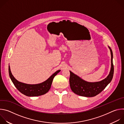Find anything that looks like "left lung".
Segmentation results:
<instances>
[{"mask_svg": "<svg viewBox=\"0 0 124 124\" xmlns=\"http://www.w3.org/2000/svg\"><path fill=\"white\" fill-rule=\"evenodd\" d=\"M111 53V69L108 76L101 81L95 82L86 81L71 71L70 72V85L72 91L78 95L86 97H93L100 93L111 82L114 74V66L113 64V53L110 47Z\"/></svg>", "mask_w": 124, "mask_h": 124, "instance_id": "8db88e82", "label": "left lung"}]
</instances>
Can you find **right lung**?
Masks as SVG:
<instances>
[{"label":"right lung","mask_w":124,"mask_h":124,"mask_svg":"<svg viewBox=\"0 0 124 124\" xmlns=\"http://www.w3.org/2000/svg\"><path fill=\"white\" fill-rule=\"evenodd\" d=\"M60 71L58 70L45 81L37 84H28L17 81L13 76L9 66V74L10 78L16 89L23 95L28 97L39 96L46 94L50 89L54 77Z\"/></svg>","instance_id":"right-lung-1"}]
</instances>
